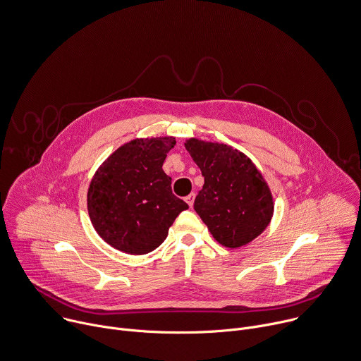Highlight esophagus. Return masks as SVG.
Instances as JSON below:
<instances>
[{
    "label": "esophagus",
    "mask_w": 361,
    "mask_h": 361,
    "mask_svg": "<svg viewBox=\"0 0 361 361\" xmlns=\"http://www.w3.org/2000/svg\"><path fill=\"white\" fill-rule=\"evenodd\" d=\"M185 200H186V203L189 204V207H192V206H193V202H195V193L188 195V196L185 197Z\"/></svg>",
    "instance_id": "esophagus-1"
}]
</instances>
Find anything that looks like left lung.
I'll return each mask as SVG.
<instances>
[{
	"label": "left lung",
	"instance_id": "1",
	"mask_svg": "<svg viewBox=\"0 0 361 361\" xmlns=\"http://www.w3.org/2000/svg\"><path fill=\"white\" fill-rule=\"evenodd\" d=\"M185 148L204 178L193 207L214 240L231 249L250 243L269 226L274 210L260 171L225 143L190 137Z\"/></svg>",
	"mask_w": 361,
	"mask_h": 361
}]
</instances>
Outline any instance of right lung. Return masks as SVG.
Wrapping results in <instances>:
<instances>
[{
	"label": "right lung",
	"instance_id": "1",
	"mask_svg": "<svg viewBox=\"0 0 361 361\" xmlns=\"http://www.w3.org/2000/svg\"><path fill=\"white\" fill-rule=\"evenodd\" d=\"M176 145L173 136L139 137L118 148L95 172L88 213L97 233L128 255L159 247L169 228L189 206L172 193L162 165Z\"/></svg>",
	"mask_w": 361,
	"mask_h": 361
}]
</instances>
